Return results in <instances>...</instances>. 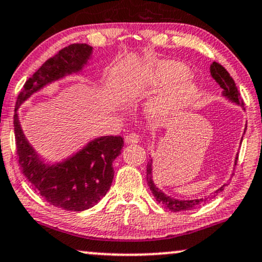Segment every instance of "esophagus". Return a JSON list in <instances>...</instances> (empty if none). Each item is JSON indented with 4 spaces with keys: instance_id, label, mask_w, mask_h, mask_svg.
I'll return each mask as SVG.
<instances>
[{
    "instance_id": "obj_1",
    "label": "esophagus",
    "mask_w": 262,
    "mask_h": 262,
    "mask_svg": "<svg viewBox=\"0 0 262 262\" xmlns=\"http://www.w3.org/2000/svg\"><path fill=\"white\" fill-rule=\"evenodd\" d=\"M139 135L135 134V133H130L128 134L127 137H125V142H127L128 145H133V144H137V142H139Z\"/></svg>"
}]
</instances>
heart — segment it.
I'll use <instances>...</instances> for the list:
<instances>
[{
	"mask_svg": "<svg viewBox=\"0 0 262 262\" xmlns=\"http://www.w3.org/2000/svg\"><path fill=\"white\" fill-rule=\"evenodd\" d=\"M190 69L177 60H161L145 74L146 85L151 92L163 91L155 95L146 105L150 120L167 122L180 116L191 106L197 97V85L188 78Z\"/></svg>",
	"mask_w": 262,
	"mask_h": 262,
	"instance_id": "obj_1",
	"label": "heart"
}]
</instances>
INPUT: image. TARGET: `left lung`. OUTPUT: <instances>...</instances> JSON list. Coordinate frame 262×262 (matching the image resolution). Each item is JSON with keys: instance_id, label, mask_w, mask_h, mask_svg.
Here are the masks:
<instances>
[{"instance_id": "8db88e82", "label": "left lung", "mask_w": 262, "mask_h": 262, "mask_svg": "<svg viewBox=\"0 0 262 262\" xmlns=\"http://www.w3.org/2000/svg\"><path fill=\"white\" fill-rule=\"evenodd\" d=\"M210 75L211 77L217 82V84L223 88V95L225 98L228 99L230 101L234 102V104L239 105L242 107L244 106V102L241 99V94L239 92H238L237 85L234 83L233 78L231 77L230 74H228L227 70L224 68V66H221L220 64H217V62L214 61L213 64L210 65ZM246 129H247V125H246ZM246 129H244V133H246ZM242 140H243V137L241 139V142ZM237 160H238V156L236 157V160H234V165L237 164ZM152 163H154V162H152V158H151V160L148 161L147 169H146L147 185L148 187H150L152 194L155 196L156 201L163 205L165 209L175 211V213H177V211H183V210H191L193 209V208L200 207L203 202L207 201L208 198H210L208 196L205 198H197V200H178V198L168 196V194H165L163 191L160 190V188L156 186L154 183V179H152V168L154 167H152ZM224 186L225 185H223L220 188H217L214 193H211V196L215 197L217 193L223 192Z\"/></svg>"}]
</instances>
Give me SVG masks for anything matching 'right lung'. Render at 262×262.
<instances>
[{"instance_id":"1","label":"right lung","mask_w":262,"mask_h":262,"mask_svg":"<svg viewBox=\"0 0 262 262\" xmlns=\"http://www.w3.org/2000/svg\"><path fill=\"white\" fill-rule=\"evenodd\" d=\"M93 47L74 43L49 58L25 82L16 100L18 108L43 87L68 75L78 74L92 58ZM16 156L23 174L35 192L49 204L70 211H83L94 207L106 194L114 180V161L123 147L122 137L95 138L71 157L54 164L45 163L25 138L14 115Z\"/></svg>"}]
</instances>
